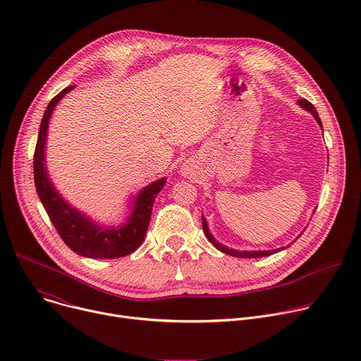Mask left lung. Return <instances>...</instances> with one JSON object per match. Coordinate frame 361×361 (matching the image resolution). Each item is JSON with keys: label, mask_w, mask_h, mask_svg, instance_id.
<instances>
[{"label": "left lung", "mask_w": 361, "mask_h": 361, "mask_svg": "<svg viewBox=\"0 0 361 361\" xmlns=\"http://www.w3.org/2000/svg\"><path fill=\"white\" fill-rule=\"evenodd\" d=\"M298 106H301L304 110H307V111H310L313 116H314V118H316V121L319 123V126L323 128V124H322V120H320V117H319V113H317V110L314 109V106L312 104L310 101H307V99H298ZM201 220H202V230H204V234H205V237L209 238V241L210 243H213L214 244V247L217 248V250H220L221 252H224V254H230V255H233V257H240V259H257V257H266V255H271V254H274V252H277V251H280V250H284V247H281V248H277V250H266V251H238V250H231V248H228V247H226V245H223V244H220V243H217L216 241V238L212 235V233L209 231V227H207V221H205V219L201 216ZM302 234V233H301Z\"/></svg>", "instance_id": "obj_1"}]
</instances>
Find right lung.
Instances as JSON below:
<instances>
[{"label": "right lung", "instance_id": "right-lung-1", "mask_svg": "<svg viewBox=\"0 0 361 361\" xmlns=\"http://www.w3.org/2000/svg\"><path fill=\"white\" fill-rule=\"evenodd\" d=\"M73 88L74 85L64 88L51 99L41 120L34 151L35 188L51 223L56 227L63 241L74 252L90 257V259H118V257L131 254L141 245L149 224L154 200L164 187L166 178L147 185L138 192L133 202V213L121 227L97 226L64 201L48 178L44 163V148L49 117L53 114L57 102Z\"/></svg>", "mask_w": 361, "mask_h": 361}]
</instances>
